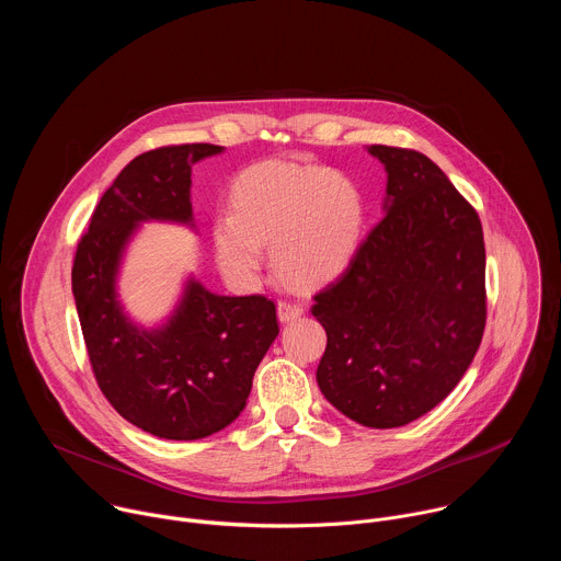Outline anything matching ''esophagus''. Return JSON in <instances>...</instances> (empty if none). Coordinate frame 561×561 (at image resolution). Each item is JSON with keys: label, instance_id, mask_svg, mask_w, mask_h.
Segmentation results:
<instances>
[{"label": "esophagus", "instance_id": "esophagus-1", "mask_svg": "<svg viewBox=\"0 0 561 561\" xmlns=\"http://www.w3.org/2000/svg\"><path fill=\"white\" fill-rule=\"evenodd\" d=\"M304 314V306L301 304H295V301H279L277 304V317L282 324H288V322H295V319H299Z\"/></svg>", "mask_w": 561, "mask_h": 561}]
</instances>
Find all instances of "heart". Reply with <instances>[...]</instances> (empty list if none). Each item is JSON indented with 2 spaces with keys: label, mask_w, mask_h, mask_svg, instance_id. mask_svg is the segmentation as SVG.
<instances>
[{
  "label": "heart",
  "mask_w": 561,
  "mask_h": 561,
  "mask_svg": "<svg viewBox=\"0 0 561 561\" xmlns=\"http://www.w3.org/2000/svg\"><path fill=\"white\" fill-rule=\"evenodd\" d=\"M366 228V206L357 184L327 167L284 159L239 173L230 188V210L210 226L221 271L255 284L271 247L279 277L293 286H327L355 262Z\"/></svg>",
  "instance_id": "1"
}]
</instances>
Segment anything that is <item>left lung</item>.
Segmentation results:
<instances>
[{
  "label": "left lung",
  "mask_w": 561,
  "mask_h": 561,
  "mask_svg": "<svg viewBox=\"0 0 561 561\" xmlns=\"http://www.w3.org/2000/svg\"><path fill=\"white\" fill-rule=\"evenodd\" d=\"M366 150L386 171L383 219L314 295L329 337L317 383L348 420L397 428L444 402L468 370L486 324V251L474 208L426 154Z\"/></svg>",
  "instance_id": "left-lung-1"
}]
</instances>
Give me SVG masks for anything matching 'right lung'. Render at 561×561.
Here are the masks:
<instances>
[{"instance_id": "1", "label": "right lung", "mask_w": 561, "mask_h": 561, "mask_svg": "<svg viewBox=\"0 0 561 561\" xmlns=\"http://www.w3.org/2000/svg\"><path fill=\"white\" fill-rule=\"evenodd\" d=\"M224 146L184 144L148 150L102 195L77 244L72 295L95 379L111 407L162 439L208 437L247 409L253 375L279 335L275 304L230 297L195 275L164 322L144 327L119 297V273L141 224L195 228L191 173Z\"/></svg>"}]
</instances>
